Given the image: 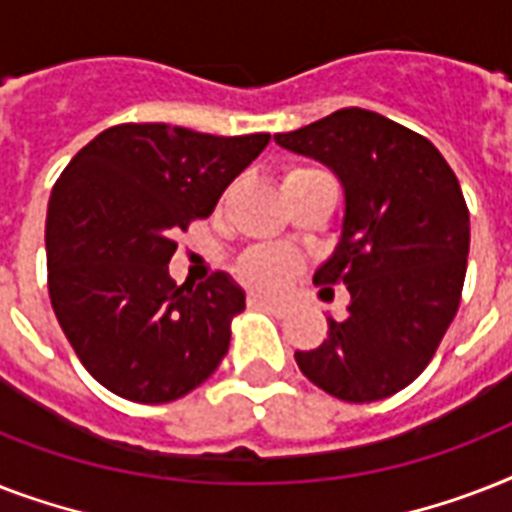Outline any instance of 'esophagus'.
Returning a JSON list of instances; mask_svg holds the SVG:
<instances>
[{
  "label": "esophagus",
  "mask_w": 512,
  "mask_h": 512,
  "mask_svg": "<svg viewBox=\"0 0 512 512\" xmlns=\"http://www.w3.org/2000/svg\"><path fill=\"white\" fill-rule=\"evenodd\" d=\"M249 305H260V308H265V311H273V313L289 311L287 300H281V297H268V295H249Z\"/></svg>",
  "instance_id": "esophagus-1"
}]
</instances>
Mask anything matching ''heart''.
Segmentation results:
<instances>
[{
	"mask_svg": "<svg viewBox=\"0 0 512 512\" xmlns=\"http://www.w3.org/2000/svg\"><path fill=\"white\" fill-rule=\"evenodd\" d=\"M313 172H319V170L297 167V170H289L287 175H284V180L297 175H313ZM236 271H239L241 281L249 284V287L279 289L292 279L295 263H292V257H289L287 252H281V249L257 247V249H249L247 255L241 257L239 265H236Z\"/></svg>",
	"mask_w": 512,
	"mask_h": 512,
	"instance_id": "obj_1",
	"label": "heart"
}]
</instances>
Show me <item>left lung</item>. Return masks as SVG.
<instances>
[{
	"mask_svg": "<svg viewBox=\"0 0 512 512\" xmlns=\"http://www.w3.org/2000/svg\"><path fill=\"white\" fill-rule=\"evenodd\" d=\"M273 140L329 167L345 193L340 239L313 281L321 297L342 281L348 316H329L327 340L297 350V366L350 404L393 396L430 364L460 308L470 215L457 175L428 138L364 108Z\"/></svg>",
	"mask_w": 512,
	"mask_h": 512,
	"instance_id": "8db88e82",
	"label": "left lung"
}]
</instances>
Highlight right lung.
<instances>
[{
  "instance_id": "obj_1",
  "label": "right lung",
  "mask_w": 512,
  "mask_h": 512,
  "mask_svg": "<svg viewBox=\"0 0 512 512\" xmlns=\"http://www.w3.org/2000/svg\"><path fill=\"white\" fill-rule=\"evenodd\" d=\"M268 140L116 124L60 172L47 204V287L60 329L103 388L167 404L220 366L244 289L223 271L177 287L172 236L212 215Z\"/></svg>"
}]
</instances>
